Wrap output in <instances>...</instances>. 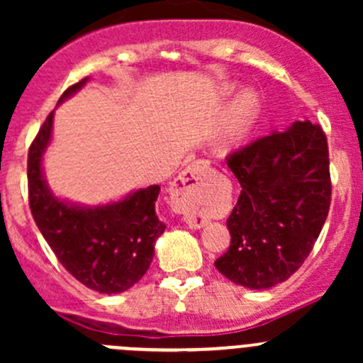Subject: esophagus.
I'll return each mask as SVG.
<instances>
[{"instance_id":"34e87169","label":"esophagus","mask_w":363,"mask_h":363,"mask_svg":"<svg viewBox=\"0 0 363 363\" xmlns=\"http://www.w3.org/2000/svg\"><path fill=\"white\" fill-rule=\"evenodd\" d=\"M207 163L205 161H196L189 164L179 177L172 182L170 199L172 207L184 214L186 223L191 228H202L207 223V218L202 212L203 205V179L207 172Z\"/></svg>"}]
</instances>
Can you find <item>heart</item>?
<instances>
[{
  "instance_id": "heart-1",
  "label": "heart",
  "mask_w": 363,
  "mask_h": 363,
  "mask_svg": "<svg viewBox=\"0 0 363 363\" xmlns=\"http://www.w3.org/2000/svg\"><path fill=\"white\" fill-rule=\"evenodd\" d=\"M256 108H258V101L252 93H242L233 101L228 113V130H226L228 138H237L246 131L255 117Z\"/></svg>"
}]
</instances>
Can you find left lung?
Wrapping results in <instances>:
<instances>
[{
    "label": "left lung",
    "mask_w": 363,
    "mask_h": 363,
    "mask_svg": "<svg viewBox=\"0 0 363 363\" xmlns=\"http://www.w3.org/2000/svg\"><path fill=\"white\" fill-rule=\"evenodd\" d=\"M226 164L240 195L226 219L228 251L216 269L240 286L267 290L300 269L320 237L332 200L327 135L296 121L237 149Z\"/></svg>",
    "instance_id": "left-lung-1"
}]
</instances>
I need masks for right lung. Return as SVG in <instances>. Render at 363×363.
I'll return each instance as SVG.
<instances>
[{
  "instance_id": "obj_1",
  "label": "right lung",
  "mask_w": 363,
  "mask_h": 363,
  "mask_svg": "<svg viewBox=\"0 0 363 363\" xmlns=\"http://www.w3.org/2000/svg\"><path fill=\"white\" fill-rule=\"evenodd\" d=\"M87 82L79 80L60 98ZM54 112L36 133L28 152V199L33 219L61 265L87 288L100 294H121L147 272L156 239L164 223L156 216L160 186L135 191L104 207L82 208L54 199L42 175V155L49 144Z\"/></svg>"
}]
</instances>
